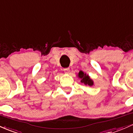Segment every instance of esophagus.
<instances>
[{"label":"esophagus","instance_id":"obj_1","mask_svg":"<svg viewBox=\"0 0 133 133\" xmlns=\"http://www.w3.org/2000/svg\"><path fill=\"white\" fill-rule=\"evenodd\" d=\"M64 71L65 74H68L70 71L69 68H65V69H64Z\"/></svg>","mask_w":133,"mask_h":133}]
</instances>
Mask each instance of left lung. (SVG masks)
Instances as JSON below:
<instances>
[{
    "mask_svg": "<svg viewBox=\"0 0 133 133\" xmlns=\"http://www.w3.org/2000/svg\"><path fill=\"white\" fill-rule=\"evenodd\" d=\"M79 78L81 79V82L84 83L85 85L89 86V87H92L93 85V81L90 78V76L82 71H80L78 73Z\"/></svg>",
    "mask_w": 133,
    "mask_h": 133,
    "instance_id": "8db88e82",
    "label": "left lung"
}]
</instances>
